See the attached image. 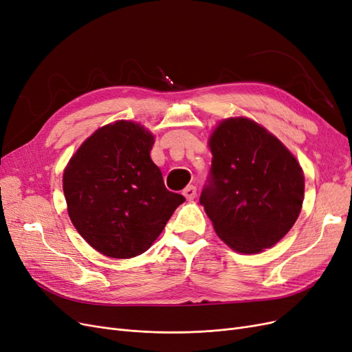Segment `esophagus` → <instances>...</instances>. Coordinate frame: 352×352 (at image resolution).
Segmentation results:
<instances>
[{
	"mask_svg": "<svg viewBox=\"0 0 352 352\" xmlns=\"http://www.w3.org/2000/svg\"><path fill=\"white\" fill-rule=\"evenodd\" d=\"M183 194H184V197H186L187 200H192L194 197H196L197 188H196V186H187V187L183 190Z\"/></svg>",
	"mask_w": 352,
	"mask_h": 352,
	"instance_id": "1",
	"label": "esophagus"
}]
</instances>
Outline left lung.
<instances>
[{
  "label": "left lung",
  "mask_w": 352,
  "mask_h": 352,
  "mask_svg": "<svg viewBox=\"0 0 352 352\" xmlns=\"http://www.w3.org/2000/svg\"><path fill=\"white\" fill-rule=\"evenodd\" d=\"M200 204L232 250L256 254L276 245L302 210L305 177L283 143L252 120L220 123Z\"/></svg>",
  "instance_id": "8db88e82"
}]
</instances>
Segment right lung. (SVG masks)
Listing matches in <instances>:
<instances>
[{"label": "right lung", "instance_id": "obj_1", "mask_svg": "<svg viewBox=\"0 0 352 352\" xmlns=\"http://www.w3.org/2000/svg\"><path fill=\"white\" fill-rule=\"evenodd\" d=\"M153 136L116 122L89 136L63 173V194L78 233L98 252L133 258L149 250L186 199L168 191L151 160Z\"/></svg>", "mask_w": 352, "mask_h": 352}]
</instances>
